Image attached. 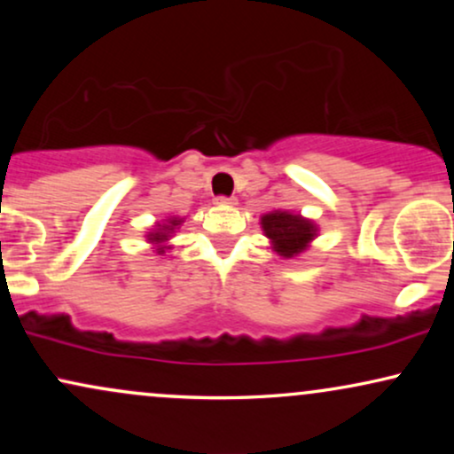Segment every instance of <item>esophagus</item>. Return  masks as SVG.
Returning <instances> with one entry per match:
<instances>
[{"label":"esophagus","mask_w":454,"mask_h":454,"mask_svg":"<svg viewBox=\"0 0 454 454\" xmlns=\"http://www.w3.org/2000/svg\"><path fill=\"white\" fill-rule=\"evenodd\" d=\"M217 205H220V207H232V205H237V202H234V198L220 196V198H217Z\"/></svg>","instance_id":"1"}]
</instances>
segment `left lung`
<instances>
[{"label": "left lung", "instance_id": "1", "mask_svg": "<svg viewBox=\"0 0 454 454\" xmlns=\"http://www.w3.org/2000/svg\"><path fill=\"white\" fill-rule=\"evenodd\" d=\"M260 228L269 239V247L284 260L303 256L320 232L314 220L286 209H273L260 215Z\"/></svg>", "mask_w": 454, "mask_h": 454}]
</instances>
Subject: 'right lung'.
I'll use <instances>...</instances> for the list:
<instances>
[{
	"label": "right lung",
	"instance_id": "right-lung-1",
	"mask_svg": "<svg viewBox=\"0 0 454 454\" xmlns=\"http://www.w3.org/2000/svg\"><path fill=\"white\" fill-rule=\"evenodd\" d=\"M185 217H166L164 222H155L153 226L149 228L147 234H145V239H147V243L151 245V249H153L155 254H166L173 249V243H170V239L175 237L176 228H181V223H184Z\"/></svg>",
	"mask_w": 454,
	"mask_h": 454
}]
</instances>
